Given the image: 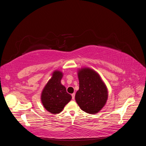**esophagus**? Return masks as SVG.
I'll return each instance as SVG.
<instances>
[{"mask_svg": "<svg viewBox=\"0 0 146 146\" xmlns=\"http://www.w3.org/2000/svg\"><path fill=\"white\" fill-rule=\"evenodd\" d=\"M75 95H76V94H75V93H72V100H74V99H75Z\"/></svg>", "mask_w": 146, "mask_h": 146, "instance_id": "1", "label": "esophagus"}]
</instances>
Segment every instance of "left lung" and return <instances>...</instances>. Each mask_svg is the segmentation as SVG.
I'll return each instance as SVG.
<instances>
[{
    "label": "left lung",
    "instance_id": "1",
    "mask_svg": "<svg viewBox=\"0 0 146 146\" xmlns=\"http://www.w3.org/2000/svg\"><path fill=\"white\" fill-rule=\"evenodd\" d=\"M79 90L76 100L80 108L89 114H96L108 99V90L99 74L93 69L84 68L78 71Z\"/></svg>",
    "mask_w": 146,
    "mask_h": 146
}]
</instances>
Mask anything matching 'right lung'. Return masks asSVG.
<instances>
[{
	"label": "right lung",
	"mask_w": 146,
	"mask_h": 146,
	"mask_svg": "<svg viewBox=\"0 0 146 146\" xmlns=\"http://www.w3.org/2000/svg\"><path fill=\"white\" fill-rule=\"evenodd\" d=\"M63 76L62 72L55 70L41 92V100L44 107L52 114L62 111L65 105L72 99L65 86L61 83Z\"/></svg>",
	"instance_id": "right-lung-1"
}]
</instances>
